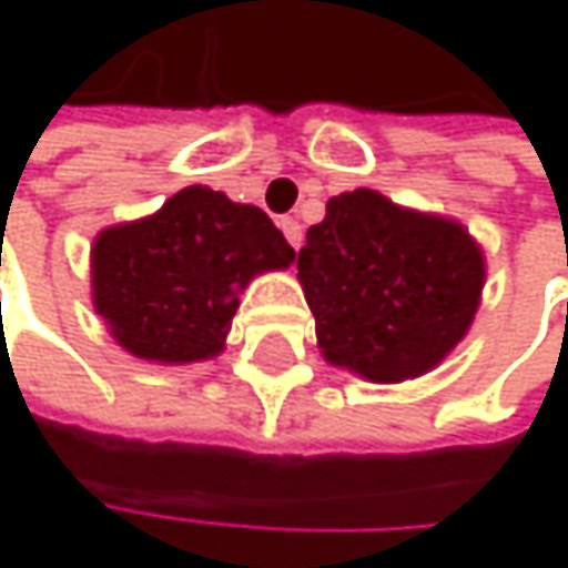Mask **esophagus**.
Masks as SVG:
<instances>
[{
    "mask_svg": "<svg viewBox=\"0 0 568 568\" xmlns=\"http://www.w3.org/2000/svg\"><path fill=\"white\" fill-rule=\"evenodd\" d=\"M280 230H283V236L288 240V246H302V223L298 220H292V216H283L280 220Z\"/></svg>",
    "mask_w": 568,
    "mask_h": 568,
    "instance_id": "obj_1",
    "label": "esophagus"
}]
</instances>
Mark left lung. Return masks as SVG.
<instances>
[{
  "mask_svg": "<svg viewBox=\"0 0 568 568\" xmlns=\"http://www.w3.org/2000/svg\"><path fill=\"white\" fill-rule=\"evenodd\" d=\"M295 266L325 362L378 385L440 365L467 335L487 276L460 223L365 186L328 200Z\"/></svg>",
  "mask_w": 568,
  "mask_h": 568,
  "instance_id": "8db88e82",
  "label": "left lung"
}]
</instances>
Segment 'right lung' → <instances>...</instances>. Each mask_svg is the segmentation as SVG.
Masks as SVG:
<instances>
[{"mask_svg":"<svg viewBox=\"0 0 568 568\" xmlns=\"http://www.w3.org/2000/svg\"><path fill=\"white\" fill-rule=\"evenodd\" d=\"M292 260L295 250L260 206L183 186L154 216L98 233L91 295L121 348L186 365L220 355L240 292Z\"/></svg>","mask_w":568,"mask_h":568,"instance_id":"right-lung-1","label":"right lung"}]
</instances>
